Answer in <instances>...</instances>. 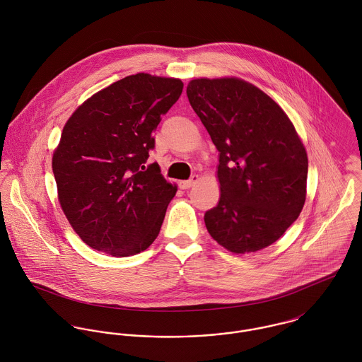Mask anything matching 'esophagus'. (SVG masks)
<instances>
[{"mask_svg": "<svg viewBox=\"0 0 362 362\" xmlns=\"http://www.w3.org/2000/svg\"><path fill=\"white\" fill-rule=\"evenodd\" d=\"M199 175L198 174H194L189 180H187V181H181L180 182V188H182V189H189V188H192L197 182H199Z\"/></svg>", "mask_w": 362, "mask_h": 362, "instance_id": "esophagus-1", "label": "esophagus"}]
</instances>
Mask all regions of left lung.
I'll return each mask as SVG.
<instances>
[{"label":"left lung","instance_id":"obj_1","mask_svg":"<svg viewBox=\"0 0 362 362\" xmlns=\"http://www.w3.org/2000/svg\"><path fill=\"white\" fill-rule=\"evenodd\" d=\"M194 111L218 151V204L207 231L233 254L276 243L307 198L308 156L284 110L255 85L235 78H197L187 86Z\"/></svg>","mask_w":362,"mask_h":362}]
</instances>
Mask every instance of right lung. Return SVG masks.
Listing matches in <instances>:
<instances>
[{
    "mask_svg": "<svg viewBox=\"0 0 362 362\" xmlns=\"http://www.w3.org/2000/svg\"><path fill=\"white\" fill-rule=\"evenodd\" d=\"M184 83L125 76L81 104L52 153L58 202L74 231L96 251L122 258L148 250L177 192L158 164L145 167L161 115Z\"/></svg>",
    "mask_w": 362,
    "mask_h": 362,
    "instance_id": "add662e5",
    "label": "right lung"
}]
</instances>
